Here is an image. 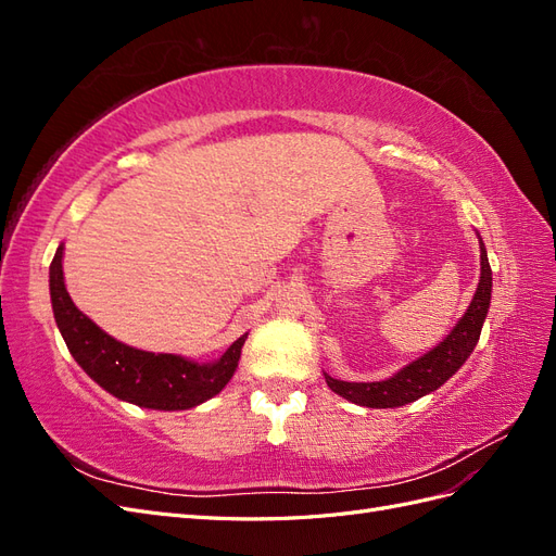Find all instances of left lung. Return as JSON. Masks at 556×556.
I'll list each match as a JSON object with an SVG mask.
<instances>
[{
	"label": "left lung",
	"instance_id": "left-lung-1",
	"mask_svg": "<svg viewBox=\"0 0 556 556\" xmlns=\"http://www.w3.org/2000/svg\"><path fill=\"white\" fill-rule=\"evenodd\" d=\"M492 304V268L490 260H486L484 243L480 241V282L478 290L470 301L468 311L454 327L443 343L429 350L425 357L415 359L406 368L392 378L380 380V382H345L336 380L325 374L327 384L331 392L339 396L357 403V406L366 408H399L406 406V403L417 401L452 378L459 371L462 364L470 357V352L478 345L482 323L486 317Z\"/></svg>",
	"mask_w": 556,
	"mask_h": 556
}]
</instances>
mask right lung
Here are the masks:
<instances>
[{"label": "right lung", "instance_id": "right-lung-1", "mask_svg": "<svg viewBox=\"0 0 556 556\" xmlns=\"http://www.w3.org/2000/svg\"><path fill=\"white\" fill-rule=\"evenodd\" d=\"M50 301L55 323L72 357L99 387L121 401L153 410H188L199 406L231 380L241 359L243 333L213 364H199L180 355H155L115 341L83 315L64 288L62 245L50 262Z\"/></svg>", "mask_w": 556, "mask_h": 556}]
</instances>
